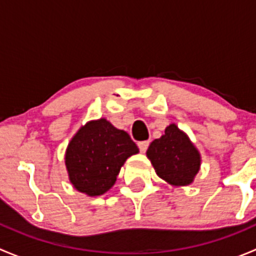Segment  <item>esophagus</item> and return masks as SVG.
I'll return each instance as SVG.
<instances>
[{
  "label": "esophagus",
  "instance_id": "34e87169",
  "mask_svg": "<svg viewBox=\"0 0 256 256\" xmlns=\"http://www.w3.org/2000/svg\"><path fill=\"white\" fill-rule=\"evenodd\" d=\"M148 144H150L148 141H141V142L138 144V148H140V151L144 154V152H146V150H147V147H148Z\"/></svg>",
  "mask_w": 256,
  "mask_h": 256
}]
</instances>
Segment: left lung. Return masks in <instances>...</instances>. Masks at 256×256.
<instances>
[{
	"instance_id": "obj_1",
	"label": "left lung",
	"mask_w": 256,
	"mask_h": 256,
	"mask_svg": "<svg viewBox=\"0 0 256 256\" xmlns=\"http://www.w3.org/2000/svg\"><path fill=\"white\" fill-rule=\"evenodd\" d=\"M157 176L172 186H188L200 167V154L190 138L177 128L167 126L164 134L146 152Z\"/></svg>"
}]
</instances>
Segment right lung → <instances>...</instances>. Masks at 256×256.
<instances>
[{"label":"right lung","mask_w":256,"mask_h":256,"mask_svg":"<svg viewBox=\"0 0 256 256\" xmlns=\"http://www.w3.org/2000/svg\"><path fill=\"white\" fill-rule=\"evenodd\" d=\"M138 152L128 134L106 118L89 121L66 147V166L76 190L90 197L102 196L116 182L126 160Z\"/></svg>","instance_id":"obj_1"}]
</instances>
